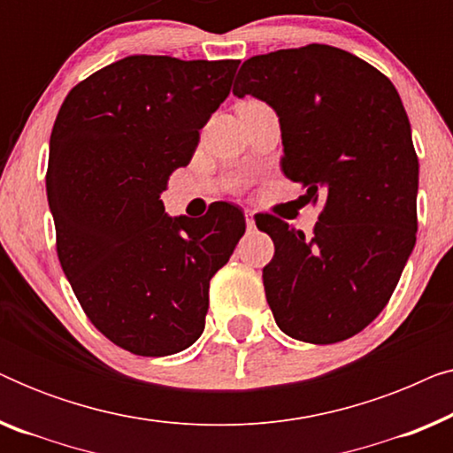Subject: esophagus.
<instances>
[{
  "mask_svg": "<svg viewBox=\"0 0 453 453\" xmlns=\"http://www.w3.org/2000/svg\"><path fill=\"white\" fill-rule=\"evenodd\" d=\"M245 222H247V231H256V219H253L251 210H245Z\"/></svg>",
  "mask_w": 453,
  "mask_h": 453,
  "instance_id": "34e87169",
  "label": "esophagus"
}]
</instances>
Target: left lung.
<instances>
[{
	"label": "left lung",
	"instance_id": "left-lung-1",
	"mask_svg": "<svg viewBox=\"0 0 453 453\" xmlns=\"http://www.w3.org/2000/svg\"><path fill=\"white\" fill-rule=\"evenodd\" d=\"M233 95L274 109L284 175L307 202L324 200L311 237L256 216L276 247L264 288L278 327L309 344L355 336L388 305L417 243L418 158L398 90L357 55L307 45L247 59Z\"/></svg>",
	"mask_w": 453,
	"mask_h": 453
}]
</instances>
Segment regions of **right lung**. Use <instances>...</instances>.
<instances>
[{"label":"right lung","mask_w":453,"mask_h":453,"mask_svg":"<svg viewBox=\"0 0 453 453\" xmlns=\"http://www.w3.org/2000/svg\"><path fill=\"white\" fill-rule=\"evenodd\" d=\"M239 61L129 55L73 86L49 140L58 256L88 319L140 357L202 336L210 278L245 233L237 206L169 216L160 194L194 157Z\"/></svg>","instance_id":"obj_1"}]
</instances>
